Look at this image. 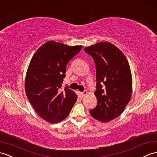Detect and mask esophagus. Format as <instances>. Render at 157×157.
<instances>
[{"instance_id":"34e87169","label":"esophagus","mask_w":157,"mask_h":157,"mask_svg":"<svg viewBox=\"0 0 157 157\" xmlns=\"http://www.w3.org/2000/svg\"><path fill=\"white\" fill-rule=\"evenodd\" d=\"M81 97H84V96H85V95H86V94H87V91H86V90H84V91L83 92H81Z\"/></svg>"}]
</instances>
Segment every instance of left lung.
I'll list each match as a JSON object with an SVG mask.
<instances>
[{
    "instance_id": "1",
    "label": "left lung",
    "mask_w": 157,
    "mask_h": 157,
    "mask_svg": "<svg viewBox=\"0 0 157 157\" xmlns=\"http://www.w3.org/2000/svg\"><path fill=\"white\" fill-rule=\"evenodd\" d=\"M85 52L91 56L96 67L97 105L89 112L95 119L107 122L119 116L131 99L130 65L122 52L109 42L97 43Z\"/></svg>"
}]
</instances>
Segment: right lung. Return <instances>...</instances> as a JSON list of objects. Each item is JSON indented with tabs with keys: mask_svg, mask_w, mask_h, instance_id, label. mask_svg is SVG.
I'll list each match as a JSON object with an SVG mask.
<instances>
[{
	"mask_svg": "<svg viewBox=\"0 0 157 157\" xmlns=\"http://www.w3.org/2000/svg\"><path fill=\"white\" fill-rule=\"evenodd\" d=\"M82 48L50 41L31 58L25 78L26 95L38 115L48 122L64 120L77 100L67 86L60 89L67 64Z\"/></svg>",
	"mask_w": 157,
	"mask_h": 157,
	"instance_id": "obj_1",
	"label": "right lung"
}]
</instances>
